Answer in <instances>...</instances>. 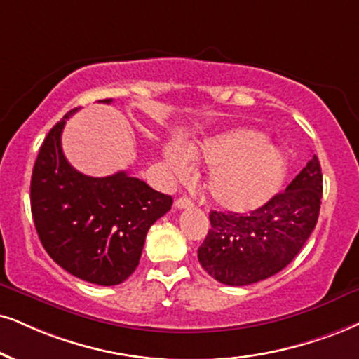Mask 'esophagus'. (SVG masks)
I'll return each mask as SVG.
<instances>
[{
    "label": "esophagus",
    "mask_w": 359,
    "mask_h": 359,
    "mask_svg": "<svg viewBox=\"0 0 359 359\" xmlns=\"http://www.w3.org/2000/svg\"><path fill=\"white\" fill-rule=\"evenodd\" d=\"M175 206L178 208V210H187V208H193L194 203L189 200L188 196H183V198H180V200H176Z\"/></svg>",
    "instance_id": "1"
}]
</instances>
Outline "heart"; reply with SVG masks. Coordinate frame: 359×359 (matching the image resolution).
Returning a JSON list of instances; mask_svg holds the SVG:
<instances>
[{
    "label": "heart",
    "mask_w": 359,
    "mask_h": 359,
    "mask_svg": "<svg viewBox=\"0 0 359 359\" xmlns=\"http://www.w3.org/2000/svg\"><path fill=\"white\" fill-rule=\"evenodd\" d=\"M189 156L215 166L208 178L211 200L223 210L245 213L264 205L285 180L286 154L264 141L259 131L238 128L191 144ZM166 163L176 176H184L189 161L175 146L166 149Z\"/></svg>",
    "instance_id": "heart-1"
}]
</instances>
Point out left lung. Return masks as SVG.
I'll use <instances>...</instances> for the list:
<instances>
[{
  "mask_svg": "<svg viewBox=\"0 0 359 359\" xmlns=\"http://www.w3.org/2000/svg\"><path fill=\"white\" fill-rule=\"evenodd\" d=\"M323 175L316 154L287 184L250 215L211 211L198 259L216 281L246 286L280 273L296 258L320 216Z\"/></svg>",
  "mask_w": 359,
  "mask_h": 359,
  "instance_id": "obj_1",
  "label": "left lung"
}]
</instances>
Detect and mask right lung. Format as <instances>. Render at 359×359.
I'll return each instance as SVG.
<instances>
[{
	"label": "right lung",
	"mask_w": 359,
	"mask_h": 359,
	"mask_svg": "<svg viewBox=\"0 0 359 359\" xmlns=\"http://www.w3.org/2000/svg\"><path fill=\"white\" fill-rule=\"evenodd\" d=\"M111 103V100L100 101ZM65 114L44 138L31 176V213L46 253L79 280L113 286L138 266L146 233L172 198L126 171L93 178L69 165L61 148Z\"/></svg>",
	"instance_id": "add662e5"
}]
</instances>
